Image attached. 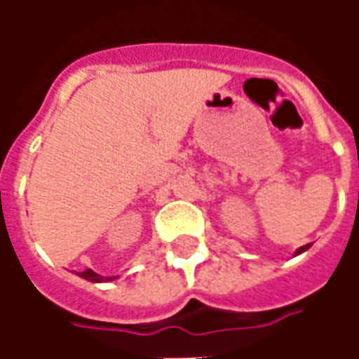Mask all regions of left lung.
Listing matches in <instances>:
<instances>
[{"instance_id":"1","label":"left lung","mask_w":359,"mask_h":359,"mask_svg":"<svg viewBox=\"0 0 359 359\" xmlns=\"http://www.w3.org/2000/svg\"><path fill=\"white\" fill-rule=\"evenodd\" d=\"M309 246H311V244H306V246H302V248L296 250V256H298V254H302V252H306V250H308Z\"/></svg>"}]
</instances>
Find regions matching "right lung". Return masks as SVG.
<instances>
[{
    "mask_svg": "<svg viewBox=\"0 0 359 359\" xmlns=\"http://www.w3.org/2000/svg\"><path fill=\"white\" fill-rule=\"evenodd\" d=\"M79 277L86 278V280H90V283H105V280H115V278H117V277H102V275H97V273H94L92 269L82 271V273H79Z\"/></svg>",
    "mask_w": 359,
    "mask_h": 359,
    "instance_id": "right-lung-1",
    "label": "right lung"
}]
</instances>
